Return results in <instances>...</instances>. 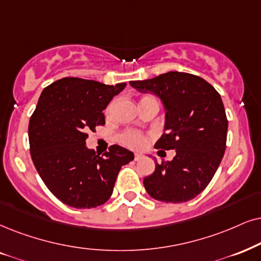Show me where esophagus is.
Here are the masks:
<instances>
[{
    "label": "esophagus",
    "instance_id": "esophagus-1",
    "mask_svg": "<svg viewBox=\"0 0 261 261\" xmlns=\"http://www.w3.org/2000/svg\"><path fill=\"white\" fill-rule=\"evenodd\" d=\"M142 158H143V155H142V154H140V153H135V160H136V161L141 160Z\"/></svg>",
    "mask_w": 261,
    "mask_h": 261
}]
</instances>
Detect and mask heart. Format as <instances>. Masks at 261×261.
<instances>
[{
  "label": "heart",
  "instance_id": "heart-1",
  "mask_svg": "<svg viewBox=\"0 0 261 261\" xmlns=\"http://www.w3.org/2000/svg\"><path fill=\"white\" fill-rule=\"evenodd\" d=\"M142 100H155V98L153 96H144ZM111 110H112V105L108 107L107 113H110ZM119 140L121 143L125 144L126 147L135 148V149H141V148H143L147 143V137L144 136L143 134L138 133L136 130L124 131V133L120 135Z\"/></svg>",
  "mask_w": 261,
  "mask_h": 261
}]
</instances>
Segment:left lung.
I'll return each instance as SVG.
<instances>
[{
  "instance_id": "left-lung-1",
  "label": "left lung",
  "mask_w": 261,
  "mask_h": 261,
  "mask_svg": "<svg viewBox=\"0 0 261 261\" xmlns=\"http://www.w3.org/2000/svg\"><path fill=\"white\" fill-rule=\"evenodd\" d=\"M130 85L153 92L163 102L165 133L156 149H176L171 161H155V171L143 179L158 201L187 202L196 197L219 167L226 148L227 119L218 91L199 75L171 71Z\"/></svg>"
}]
</instances>
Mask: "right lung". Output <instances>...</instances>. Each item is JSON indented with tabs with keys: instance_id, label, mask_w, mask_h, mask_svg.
<instances>
[{
	"instance_id": "1",
	"label": "right lung",
	"mask_w": 261,
	"mask_h": 261,
	"mask_svg": "<svg viewBox=\"0 0 261 261\" xmlns=\"http://www.w3.org/2000/svg\"><path fill=\"white\" fill-rule=\"evenodd\" d=\"M126 83L106 85L66 77L42 91L29 123L30 153L53 195L74 208H94L110 199L133 151L114 144L103 156L88 149L89 131L105 125L103 110Z\"/></svg>"
}]
</instances>
